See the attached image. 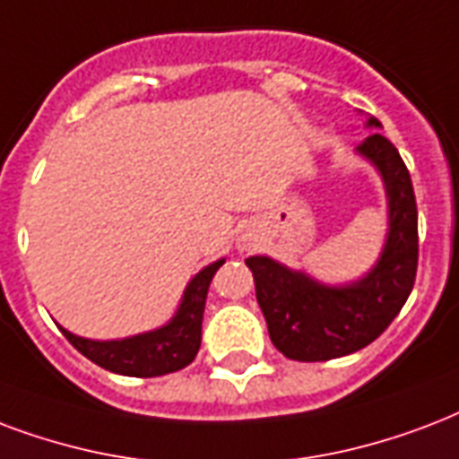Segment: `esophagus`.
<instances>
[{
    "label": "esophagus",
    "mask_w": 459,
    "mask_h": 459,
    "mask_svg": "<svg viewBox=\"0 0 459 459\" xmlns=\"http://www.w3.org/2000/svg\"><path fill=\"white\" fill-rule=\"evenodd\" d=\"M238 245H240V247H243V250H247V247H250V245H253V240H250V238L245 236V238H240V243H238Z\"/></svg>",
    "instance_id": "34e87169"
}]
</instances>
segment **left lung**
Wrapping results in <instances>:
<instances>
[{"label":"left lung","instance_id":"left-lung-1","mask_svg":"<svg viewBox=\"0 0 459 459\" xmlns=\"http://www.w3.org/2000/svg\"><path fill=\"white\" fill-rule=\"evenodd\" d=\"M366 127L380 129L376 117ZM356 153L376 166L387 197V233L377 262L356 281L323 284L267 255L247 257L272 344L293 361H330L368 346L407 303L419 262V214L400 152L380 132Z\"/></svg>","mask_w":459,"mask_h":459}]
</instances>
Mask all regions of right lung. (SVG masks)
Wrapping results in <instances>:
<instances>
[{
	"mask_svg": "<svg viewBox=\"0 0 459 459\" xmlns=\"http://www.w3.org/2000/svg\"><path fill=\"white\" fill-rule=\"evenodd\" d=\"M223 262L226 260L212 262L192 276L175 315L156 330L142 332L134 337L110 339V342L79 337L65 327H59V330L74 344L76 351H82L86 359L110 373L134 377H156L175 373V370L190 366L197 356L199 344H202L206 291H209L216 269L221 267Z\"/></svg>",
	"mask_w": 459,
	"mask_h": 459,
	"instance_id": "add662e5",
	"label": "right lung"
}]
</instances>
